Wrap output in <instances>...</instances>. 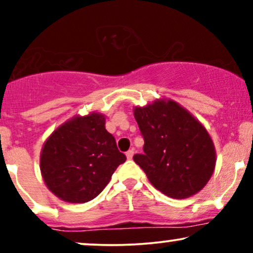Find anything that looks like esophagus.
I'll return each mask as SVG.
<instances>
[{"instance_id": "34e87169", "label": "esophagus", "mask_w": 253, "mask_h": 253, "mask_svg": "<svg viewBox=\"0 0 253 253\" xmlns=\"http://www.w3.org/2000/svg\"><path fill=\"white\" fill-rule=\"evenodd\" d=\"M133 155H134V150H128V151H127V152H126V157H127V158H128V159H132L133 158Z\"/></svg>"}]
</instances>
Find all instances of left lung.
<instances>
[{"mask_svg":"<svg viewBox=\"0 0 253 253\" xmlns=\"http://www.w3.org/2000/svg\"><path fill=\"white\" fill-rule=\"evenodd\" d=\"M144 153L133 159L151 184L172 199L195 195L215 168V149L207 129L172 100L135 107Z\"/></svg>","mask_w":253,"mask_h":253,"instance_id":"left-lung-1","label":"left lung"}]
</instances>
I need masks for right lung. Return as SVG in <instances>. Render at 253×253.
I'll return each mask as SVG.
<instances>
[{
	"label": "right lung",
	"instance_id": "1",
	"mask_svg": "<svg viewBox=\"0 0 253 253\" xmlns=\"http://www.w3.org/2000/svg\"><path fill=\"white\" fill-rule=\"evenodd\" d=\"M104 124V115L98 113L75 117L43 144L40 155L43 182L63 201L84 203L95 199L126 161Z\"/></svg>",
	"mask_w": 253,
	"mask_h": 253
}]
</instances>
